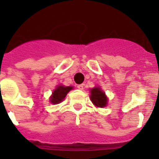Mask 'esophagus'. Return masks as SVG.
Returning <instances> with one entry per match:
<instances>
[{
  "label": "esophagus",
  "instance_id": "1",
  "mask_svg": "<svg viewBox=\"0 0 159 159\" xmlns=\"http://www.w3.org/2000/svg\"><path fill=\"white\" fill-rule=\"evenodd\" d=\"M77 88L79 90H83V88H84V84H80L77 86Z\"/></svg>",
  "mask_w": 159,
  "mask_h": 159
}]
</instances>
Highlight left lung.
Returning <instances> with one entry per match:
<instances>
[{
  "mask_svg": "<svg viewBox=\"0 0 159 159\" xmlns=\"http://www.w3.org/2000/svg\"><path fill=\"white\" fill-rule=\"evenodd\" d=\"M91 101L97 107H104L107 104V97L104 92L99 87H95L91 90Z\"/></svg>",
  "mask_w": 159,
  "mask_h": 159,
  "instance_id": "8db88e82",
  "label": "left lung"
}]
</instances>
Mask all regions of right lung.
<instances>
[{
    "mask_svg": "<svg viewBox=\"0 0 159 159\" xmlns=\"http://www.w3.org/2000/svg\"><path fill=\"white\" fill-rule=\"evenodd\" d=\"M72 89V87H63V86H58L56 89L53 91V96L50 97V102L53 104H58L64 99L67 92Z\"/></svg>",
    "mask_w": 159,
    "mask_h": 159,
    "instance_id": "1",
    "label": "right lung"
}]
</instances>
